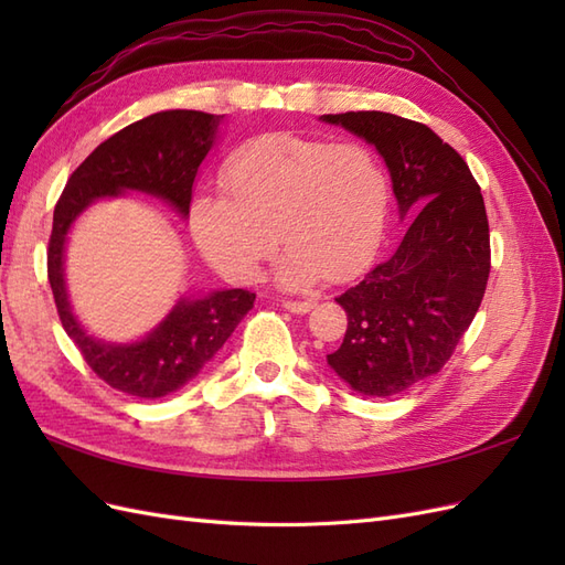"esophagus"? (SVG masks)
Wrapping results in <instances>:
<instances>
[{
	"mask_svg": "<svg viewBox=\"0 0 565 565\" xmlns=\"http://www.w3.org/2000/svg\"><path fill=\"white\" fill-rule=\"evenodd\" d=\"M282 306L287 311H292V313H309L311 309H313V301L311 299H303V301H295V299H285L282 301Z\"/></svg>",
	"mask_w": 565,
	"mask_h": 565,
	"instance_id": "1",
	"label": "esophagus"
}]
</instances>
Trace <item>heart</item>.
Instances as JSON below:
<instances>
[{"instance_id":"1","label":"heart","mask_w":565,"mask_h":565,"mask_svg":"<svg viewBox=\"0 0 565 565\" xmlns=\"http://www.w3.org/2000/svg\"><path fill=\"white\" fill-rule=\"evenodd\" d=\"M224 193L198 195L191 231L233 282L259 276L280 241L276 278L303 289L349 280L374 256L388 212V179L374 152L299 134H264L237 146L221 169ZM279 237H275V233Z\"/></svg>"}]
</instances>
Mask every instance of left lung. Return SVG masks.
Here are the masks:
<instances>
[{"label":"left lung","mask_w":565,"mask_h":565,"mask_svg":"<svg viewBox=\"0 0 565 565\" xmlns=\"http://www.w3.org/2000/svg\"><path fill=\"white\" fill-rule=\"evenodd\" d=\"M384 158L401 216L398 247L337 297L344 341L328 365L363 396L388 398L440 372L483 301L490 231L481 188L459 152L422 122L391 113L322 115Z\"/></svg>","instance_id":"left-lung-1"}]
</instances>
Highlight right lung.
<instances>
[{"label": "right lung", "instance_id": "obj_1", "mask_svg": "<svg viewBox=\"0 0 565 565\" xmlns=\"http://www.w3.org/2000/svg\"><path fill=\"white\" fill-rule=\"evenodd\" d=\"M224 115L162 110L113 134L67 179L54 210L46 270L63 330L87 365L113 388L136 398H162L195 380L226 344L256 295L247 289H216L181 297L156 330L131 344H108L92 337L75 318L65 289V241L75 218L100 198L125 191L156 195L188 216L198 169L214 146Z\"/></svg>", "mask_w": 565, "mask_h": 565}]
</instances>
